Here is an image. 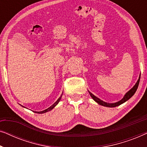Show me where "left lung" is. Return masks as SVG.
I'll use <instances>...</instances> for the list:
<instances>
[{"label": "left lung", "mask_w": 147, "mask_h": 147, "mask_svg": "<svg viewBox=\"0 0 147 147\" xmlns=\"http://www.w3.org/2000/svg\"><path fill=\"white\" fill-rule=\"evenodd\" d=\"M140 75L139 76V78H138V81L136 82V83L135 84V85L133 86V88H131L129 91H128L127 93H126L124 96L122 98V100H120V101H118L117 102H115V103H107V102H105L104 101H102L99 98L96 97L93 94H92L91 92H89V93L90 94V96H91V97L92 98V99H93L94 101L97 102L98 104H99L100 105H102V106H106V107H110V108H112V107H116V106H120V104L124 103V102L127 101L130 99V98L132 97V96L134 95V93H135L136 90H137L138 88V84H139V82H140Z\"/></svg>", "instance_id": "1"}]
</instances>
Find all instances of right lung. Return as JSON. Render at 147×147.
Wrapping results in <instances>:
<instances>
[{
	"label": "right lung",
	"instance_id": "right-lung-1",
	"mask_svg": "<svg viewBox=\"0 0 147 147\" xmlns=\"http://www.w3.org/2000/svg\"><path fill=\"white\" fill-rule=\"evenodd\" d=\"M61 96H62V94H61V96H60V97L58 98V100H57V101H56L55 103H54L53 105L52 106H50L49 108H47V109L46 110H43V111H41V112H35V113H39V114H43V113H45V112H49V111H50V110H51L52 109H53V108L55 107V106L57 105V104L59 103V102L60 101V100H61ZM23 107H24V106H23Z\"/></svg>",
	"mask_w": 147,
	"mask_h": 147
}]
</instances>
